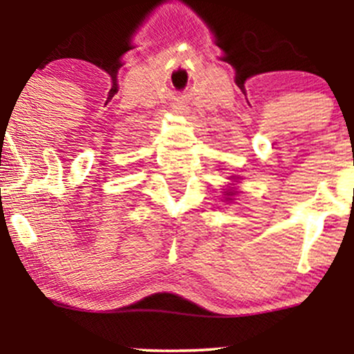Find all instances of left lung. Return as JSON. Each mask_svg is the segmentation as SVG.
I'll return each instance as SVG.
<instances>
[{"mask_svg": "<svg viewBox=\"0 0 354 354\" xmlns=\"http://www.w3.org/2000/svg\"><path fill=\"white\" fill-rule=\"evenodd\" d=\"M230 180L233 181V183H231L230 188H226L225 191H223V193H225V200L231 203V201L234 200V196H236V194L239 193L238 188H234V183H239V180H241V178H239V176H231Z\"/></svg>", "mask_w": 354, "mask_h": 354, "instance_id": "8db88e82", "label": "left lung"}]
</instances>
